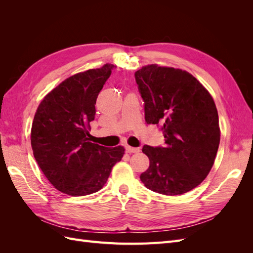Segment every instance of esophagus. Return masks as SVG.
<instances>
[{"label":"esophagus","instance_id":"34e87169","mask_svg":"<svg viewBox=\"0 0 253 253\" xmlns=\"http://www.w3.org/2000/svg\"><path fill=\"white\" fill-rule=\"evenodd\" d=\"M126 150L127 153H129V154H131V153H139L140 152L139 148H133V147H129V145H126Z\"/></svg>","mask_w":253,"mask_h":253}]
</instances>
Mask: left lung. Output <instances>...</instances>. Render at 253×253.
Returning a JSON list of instances; mask_svg holds the SVG:
<instances>
[{
  "label": "left lung",
  "mask_w": 253,
  "mask_h": 253,
  "mask_svg": "<svg viewBox=\"0 0 253 253\" xmlns=\"http://www.w3.org/2000/svg\"><path fill=\"white\" fill-rule=\"evenodd\" d=\"M145 121L162 125L165 148L144 145L149 169L140 175L148 189L180 195L201 185L212 169L220 139L212 96L190 73L149 64L135 73Z\"/></svg>",
  "instance_id": "8db88e82"
}]
</instances>
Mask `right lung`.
Returning a JSON list of instances; mask_svg holds the SVG:
<instances>
[{"mask_svg": "<svg viewBox=\"0 0 253 253\" xmlns=\"http://www.w3.org/2000/svg\"><path fill=\"white\" fill-rule=\"evenodd\" d=\"M113 65L78 73L61 82L43 98L30 132L34 156L58 191L84 196L102 189L125 148L90 142V121L97 97Z\"/></svg>", "mask_w": 253, "mask_h": 253, "instance_id": "1", "label": "right lung"}]
</instances>
